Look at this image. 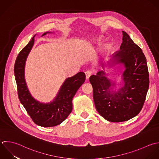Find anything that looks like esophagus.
<instances>
[{"label":"esophagus","instance_id":"esophagus-1","mask_svg":"<svg viewBox=\"0 0 159 159\" xmlns=\"http://www.w3.org/2000/svg\"><path fill=\"white\" fill-rule=\"evenodd\" d=\"M91 75H92V73L90 70H87L85 72V77H86L87 79H89L90 78V77L91 76Z\"/></svg>","mask_w":159,"mask_h":159}]
</instances>
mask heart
I'll return each instance as SVG.
<instances>
[{"label": "heart", "mask_w": 159, "mask_h": 159, "mask_svg": "<svg viewBox=\"0 0 159 159\" xmlns=\"http://www.w3.org/2000/svg\"><path fill=\"white\" fill-rule=\"evenodd\" d=\"M108 48H109V47H108V46H106V47H105V51H107V50L108 49Z\"/></svg>", "instance_id": "b5f03b06"}]
</instances>
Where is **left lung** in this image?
Masks as SVG:
<instances>
[{"label":"left lung","mask_w":159,"mask_h":159,"mask_svg":"<svg viewBox=\"0 0 159 159\" xmlns=\"http://www.w3.org/2000/svg\"><path fill=\"white\" fill-rule=\"evenodd\" d=\"M122 32L120 49L115 53L110 65L123 64V85L118 91L115 90V81L110 80L103 70L89 79L97 111L105 120L114 123L128 121L139 113L149 87L145 55L128 34Z\"/></svg>","instance_id":"1"}]
</instances>
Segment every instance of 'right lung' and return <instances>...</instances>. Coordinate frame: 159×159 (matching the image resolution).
Returning <instances> with one entry per match:
<instances>
[{
	"mask_svg": "<svg viewBox=\"0 0 159 159\" xmlns=\"http://www.w3.org/2000/svg\"><path fill=\"white\" fill-rule=\"evenodd\" d=\"M52 32H45L41 36ZM18 54L14 66V73L19 100L34 123L42 127H52L62 123L72 110V98L84 83L83 72L67 78L56 97L50 103H44L35 100L31 95L25 79V67L27 57L31 50L34 36Z\"/></svg>",
	"mask_w": 159,
	"mask_h": 159,
	"instance_id": "right-lung-1",
	"label": "right lung"
}]
</instances>
